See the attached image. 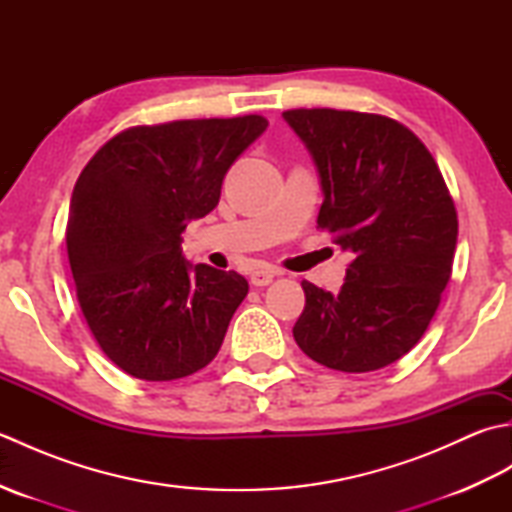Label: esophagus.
Returning <instances> with one entry per match:
<instances>
[{
    "label": "esophagus",
    "instance_id": "34e87169",
    "mask_svg": "<svg viewBox=\"0 0 512 512\" xmlns=\"http://www.w3.org/2000/svg\"><path fill=\"white\" fill-rule=\"evenodd\" d=\"M277 275H279V270H273V268L253 270V273H250V284H253L255 288H262V286H268Z\"/></svg>",
    "mask_w": 512,
    "mask_h": 512
}]
</instances>
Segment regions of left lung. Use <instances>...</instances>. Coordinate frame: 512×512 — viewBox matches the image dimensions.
<instances>
[{
  "label": "left lung",
  "instance_id": "obj_1",
  "mask_svg": "<svg viewBox=\"0 0 512 512\" xmlns=\"http://www.w3.org/2000/svg\"><path fill=\"white\" fill-rule=\"evenodd\" d=\"M284 118L319 169L317 226L354 255L336 295L301 281L292 334L312 361L374 372L405 356L440 306L458 242L453 198L429 149L394 118L330 107Z\"/></svg>",
  "mask_w": 512,
  "mask_h": 512
}]
</instances>
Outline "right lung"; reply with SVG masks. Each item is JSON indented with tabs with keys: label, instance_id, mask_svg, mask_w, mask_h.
<instances>
[{
	"label": "right lung",
	"instance_id": "right-lung-1",
	"mask_svg": "<svg viewBox=\"0 0 512 512\" xmlns=\"http://www.w3.org/2000/svg\"><path fill=\"white\" fill-rule=\"evenodd\" d=\"M259 114L136 125L112 136L72 191L65 244L76 299L103 354L140 380L209 365L248 281L182 257L189 220L211 213Z\"/></svg>",
	"mask_w": 512,
	"mask_h": 512
}]
</instances>
